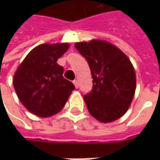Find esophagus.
<instances>
[{"mask_svg": "<svg viewBox=\"0 0 160 160\" xmlns=\"http://www.w3.org/2000/svg\"><path fill=\"white\" fill-rule=\"evenodd\" d=\"M73 83H74V84H75L76 88H78V85H79V84H78V81H77V80H74V81H73Z\"/></svg>", "mask_w": 160, "mask_h": 160, "instance_id": "1", "label": "esophagus"}]
</instances>
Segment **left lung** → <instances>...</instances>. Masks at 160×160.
<instances>
[{"label":"left lung","instance_id":"obj_1","mask_svg":"<svg viewBox=\"0 0 160 160\" xmlns=\"http://www.w3.org/2000/svg\"><path fill=\"white\" fill-rule=\"evenodd\" d=\"M75 47L87 60L93 79L92 89L83 96L89 113L103 123L120 118L136 88L131 61L118 47L104 41L77 42Z\"/></svg>","mask_w":160,"mask_h":160}]
</instances>
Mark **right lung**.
Instances as JSON below:
<instances>
[{
	"label": "right lung",
	"instance_id": "add662e5",
	"mask_svg": "<svg viewBox=\"0 0 160 160\" xmlns=\"http://www.w3.org/2000/svg\"><path fill=\"white\" fill-rule=\"evenodd\" d=\"M68 48V43L41 44L28 53L16 71V93L34 115L47 118L58 113L75 89L63 77V67L57 63Z\"/></svg>",
	"mask_w": 160,
	"mask_h": 160
}]
</instances>
